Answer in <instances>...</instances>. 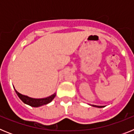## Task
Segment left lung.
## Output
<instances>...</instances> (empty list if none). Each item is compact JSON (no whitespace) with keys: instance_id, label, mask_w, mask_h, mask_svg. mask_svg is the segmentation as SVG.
Segmentation results:
<instances>
[{"instance_id":"left-lung-1","label":"left lung","mask_w":134,"mask_h":134,"mask_svg":"<svg viewBox=\"0 0 134 134\" xmlns=\"http://www.w3.org/2000/svg\"><path fill=\"white\" fill-rule=\"evenodd\" d=\"M91 106H93V107H99V108H102V107H104L105 106H97V105H90Z\"/></svg>"}]
</instances>
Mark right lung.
I'll use <instances>...</instances> for the list:
<instances>
[{
	"label": "right lung",
	"instance_id": "right-lung-1",
	"mask_svg": "<svg viewBox=\"0 0 134 134\" xmlns=\"http://www.w3.org/2000/svg\"><path fill=\"white\" fill-rule=\"evenodd\" d=\"M15 92H16V94H17L19 97V99H21L24 103L29 105L31 107H41L42 105H45L49 103L52 101V100L55 98V95H56V94L54 93V94H52L51 96H49L48 97L41 98V99H35V98L29 97H28V96L27 95H24V94H21V93H19L18 91H16L15 88Z\"/></svg>",
	"mask_w": 134,
	"mask_h": 134
}]
</instances>
